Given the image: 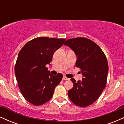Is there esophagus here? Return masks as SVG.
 Returning a JSON list of instances; mask_svg holds the SVG:
<instances>
[{"label":"esophagus","instance_id":"1","mask_svg":"<svg viewBox=\"0 0 124 124\" xmlns=\"http://www.w3.org/2000/svg\"><path fill=\"white\" fill-rule=\"evenodd\" d=\"M62 79H63V80H69L70 79H69V78H66V76H63V78H62Z\"/></svg>","mask_w":124,"mask_h":124}]
</instances>
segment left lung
I'll return each instance as SVG.
<instances>
[{
  "mask_svg": "<svg viewBox=\"0 0 124 124\" xmlns=\"http://www.w3.org/2000/svg\"><path fill=\"white\" fill-rule=\"evenodd\" d=\"M69 46L77 57L76 66L82 70V80L70 79L73 86L68 92L70 100L76 106L87 107L92 104L106 87L108 65L105 54L94 42L79 37L67 40Z\"/></svg>",
  "mask_w": 124,
  "mask_h": 124,
  "instance_id": "obj_1",
  "label": "left lung"
}]
</instances>
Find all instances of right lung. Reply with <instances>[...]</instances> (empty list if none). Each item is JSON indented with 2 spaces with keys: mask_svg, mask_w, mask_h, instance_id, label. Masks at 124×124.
<instances>
[{
  "mask_svg": "<svg viewBox=\"0 0 124 124\" xmlns=\"http://www.w3.org/2000/svg\"><path fill=\"white\" fill-rule=\"evenodd\" d=\"M63 38L38 37L28 42L18 55L15 72L22 95L34 106L45 104L52 98L62 74L52 75L50 65L54 52L65 42Z\"/></svg>",
  "mask_w": 124,
  "mask_h": 124,
  "instance_id": "add662e5",
  "label": "right lung"
}]
</instances>
